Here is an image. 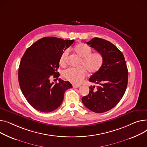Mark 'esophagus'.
Returning a JSON list of instances; mask_svg holds the SVG:
<instances>
[{
  "instance_id": "34e87169",
  "label": "esophagus",
  "mask_w": 147,
  "mask_h": 147,
  "mask_svg": "<svg viewBox=\"0 0 147 147\" xmlns=\"http://www.w3.org/2000/svg\"><path fill=\"white\" fill-rule=\"evenodd\" d=\"M72 86H73L74 88H79L80 87V86L78 85H73Z\"/></svg>"
}]
</instances>
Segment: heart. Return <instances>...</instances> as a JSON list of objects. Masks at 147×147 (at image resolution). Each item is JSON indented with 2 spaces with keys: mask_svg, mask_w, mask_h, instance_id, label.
I'll return each mask as SVG.
<instances>
[{
  "mask_svg": "<svg viewBox=\"0 0 147 147\" xmlns=\"http://www.w3.org/2000/svg\"><path fill=\"white\" fill-rule=\"evenodd\" d=\"M74 50L75 53L81 57L80 67L78 69L69 68L63 71V77L74 84H80L87 75V71L90 74L97 73L101 67L104 57L100 52H92L91 48L83 42L75 46ZM69 55V50H65L59 58V64L65 66L66 59Z\"/></svg>",
  "mask_w": 147,
  "mask_h": 147,
  "instance_id": "obj_1",
  "label": "heart"
}]
</instances>
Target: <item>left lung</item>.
Instances as JSON below:
<instances>
[{"instance_id":"1","label":"left lung","mask_w":147,"mask_h":147,"mask_svg":"<svg viewBox=\"0 0 147 147\" xmlns=\"http://www.w3.org/2000/svg\"><path fill=\"white\" fill-rule=\"evenodd\" d=\"M87 44L101 53L104 61L89 79L98 86L89 87V94L82 97V101L91 111L103 113L115 107L123 97L128 81L127 68L122 53L110 41L95 37Z\"/></svg>"}]
</instances>
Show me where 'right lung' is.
I'll use <instances>...</instances> for the list:
<instances>
[{
	"label": "right lung",
	"instance_id": "1",
	"mask_svg": "<svg viewBox=\"0 0 147 147\" xmlns=\"http://www.w3.org/2000/svg\"><path fill=\"white\" fill-rule=\"evenodd\" d=\"M74 40L54 37H43L25 51L20 62L18 81L21 91L29 104L37 110L49 113L57 109L63 101L66 90L72 88L69 81L57 78L59 58Z\"/></svg>",
	"mask_w": 147,
	"mask_h": 147
}]
</instances>
